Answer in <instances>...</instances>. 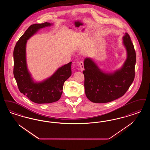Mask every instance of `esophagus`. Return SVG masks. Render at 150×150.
Instances as JSON below:
<instances>
[{
    "label": "esophagus",
    "mask_w": 150,
    "mask_h": 150,
    "mask_svg": "<svg viewBox=\"0 0 150 150\" xmlns=\"http://www.w3.org/2000/svg\"><path fill=\"white\" fill-rule=\"evenodd\" d=\"M79 65L80 67L81 70V71H83L84 69V62H83V61H80V62H79Z\"/></svg>",
    "instance_id": "esophagus-1"
}]
</instances>
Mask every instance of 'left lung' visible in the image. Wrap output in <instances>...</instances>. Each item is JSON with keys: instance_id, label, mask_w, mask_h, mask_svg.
<instances>
[{"instance_id": "1", "label": "left lung", "mask_w": 150, "mask_h": 150, "mask_svg": "<svg viewBox=\"0 0 150 150\" xmlns=\"http://www.w3.org/2000/svg\"><path fill=\"white\" fill-rule=\"evenodd\" d=\"M127 57L123 67L114 73H105L90 58L84 59V87L86 96L91 102L105 103L123 96L132 84L135 76L136 52L129 35L123 37Z\"/></svg>"}]
</instances>
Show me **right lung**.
<instances>
[{
    "label": "right lung",
    "instance_id": "right-lung-1",
    "mask_svg": "<svg viewBox=\"0 0 150 150\" xmlns=\"http://www.w3.org/2000/svg\"><path fill=\"white\" fill-rule=\"evenodd\" d=\"M52 24L45 22L30 25L17 42L13 51V74L21 93L37 104L58 101L62 93L65 81L71 75V62L59 68L47 79L35 83L27 67L25 46L27 41L40 29Z\"/></svg>",
    "mask_w": 150,
    "mask_h": 150
}]
</instances>
